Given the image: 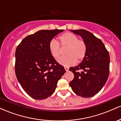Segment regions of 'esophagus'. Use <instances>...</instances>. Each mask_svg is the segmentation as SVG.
I'll return each mask as SVG.
<instances>
[{
  "label": "esophagus",
  "mask_w": 121,
  "mask_h": 121,
  "mask_svg": "<svg viewBox=\"0 0 121 121\" xmlns=\"http://www.w3.org/2000/svg\"><path fill=\"white\" fill-rule=\"evenodd\" d=\"M65 69L66 71H68L69 70V68L67 67V66H65Z\"/></svg>",
  "instance_id": "1"
}]
</instances>
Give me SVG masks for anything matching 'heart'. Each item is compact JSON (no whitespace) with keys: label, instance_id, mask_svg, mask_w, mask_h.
I'll list each match as a JSON object with an SVG mask.
<instances>
[{"label":"heart","instance_id":"heart-1","mask_svg":"<svg viewBox=\"0 0 121 121\" xmlns=\"http://www.w3.org/2000/svg\"><path fill=\"white\" fill-rule=\"evenodd\" d=\"M60 44L53 39L49 42V49L53 57L57 60L61 55L62 48H66L65 55L67 56L59 60V62L64 66H69L83 60L86 55L87 45L84 40L78 39L76 35L66 32L59 37Z\"/></svg>","mask_w":121,"mask_h":121}]
</instances>
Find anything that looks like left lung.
<instances>
[{"label":"left lung","instance_id":"left-lung-1","mask_svg":"<svg viewBox=\"0 0 121 121\" xmlns=\"http://www.w3.org/2000/svg\"><path fill=\"white\" fill-rule=\"evenodd\" d=\"M71 30L85 41L87 52L80 64L69 68L74 76L69 85L77 95L90 98L98 93L106 82L109 74V53L102 41L91 32L85 30Z\"/></svg>","mask_w":121,"mask_h":121}]
</instances>
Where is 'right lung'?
<instances>
[{
  "label": "right lung",
  "mask_w": 121,
  "mask_h": 121,
  "mask_svg": "<svg viewBox=\"0 0 121 121\" xmlns=\"http://www.w3.org/2000/svg\"><path fill=\"white\" fill-rule=\"evenodd\" d=\"M64 30H40L23 39L15 52V74L22 88L41 100L53 93L66 70L50 53L49 42Z\"/></svg>",
  "instance_id": "1"
}]
</instances>
